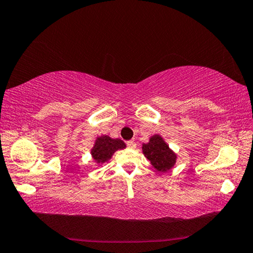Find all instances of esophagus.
I'll list each match as a JSON object with an SVG mask.
<instances>
[{"label": "esophagus", "instance_id": "34e87169", "mask_svg": "<svg viewBox=\"0 0 253 253\" xmlns=\"http://www.w3.org/2000/svg\"><path fill=\"white\" fill-rule=\"evenodd\" d=\"M126 146L130 149H135L136 148V143L133 141V140H130V141L126 142Z\"/></svg>", "mask_w": 253, "mask_h": 253}]
</instances>
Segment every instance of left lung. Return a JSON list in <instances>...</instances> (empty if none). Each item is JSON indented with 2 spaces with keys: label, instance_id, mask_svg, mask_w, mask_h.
<instances>
[{
  "label": "left lung",
  "instance_id": "1",
  "mask_svg": "<svg viewBox=\"0 0 253 253\" xmlns=\"http://www.w3.org/2000/svg\"><path fill=\"white\" fill-rule=\"evenodd\" d=\"M142 152L152 167L159 172L170 170L177 160L176 152L169 148V144L160 134L151 135L149 142L142 143Z\"/></svg>",
  "mask_w": 253,
  "mask_h": 253
}]
</instances>
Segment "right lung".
Masks as SVG:
<instances>
[{
  "mask_svg": "<svg viewBox=\"0 0 253 253\" xmlns=\"http://www.w3.org/2000/svg\"><path fill=\"white\" fill-rule=\"evenodd\" d=\"M126 147V143L121 139H113L104 134L95 139L93 148L90 149V155L94 163L101 166L107 163L114 155V152L122 150Z\"/></svg>",
  "mask_w": 253,
  "mask_h": 253,
  "instance_id": "obj_1",
  "label": "right lung"
}]
</instances>
